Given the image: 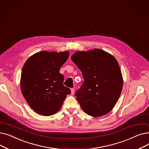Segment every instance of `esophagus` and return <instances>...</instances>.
<instances>
[{
	"mask_svg": "<svg viewBox=\"0 0 149 149\" xmlns=\"http://www.w3.org/2000/svg\"><path fill=\"white\" fill-rule=\"evenodd\" d=\"M71 94L72 95H74V88H71Z\"/></svg>",
	"mask_w": 149,
	"mask_h": 149,
	"instance_id": "1",
	"label": "esophagus"
}]
</instances>
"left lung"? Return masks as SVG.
Instances as JSON below:
<instances>
[{"mask_svg":"<svg viewBox=\"0 0 149 149\" xmlns=\"http://www.w3.org/2000/svg\"><path fill=\"white\" fill-rule=\"evenodd\" d=\"M71 60L80 69L84 79L75 93L84 112L94 117L108 113L118 101L123 88L118 61L110 54L99 49L78 51Z\"/></svg>","mask_w":149,"mask_h":149,"instance_id":"left-lung-1","label":"left lung"}]
</instances>
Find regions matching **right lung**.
I'll list each match as a JSON object with an SVG mask.
<instances>
[{
  "mask_svg": "<svg viewBox=\"0 0 149 149\" xmlns=\"http://www.w3.org/2000/svg\"><path fill=\"white\" fill-rule=\"evenodd\" d=\"M69 56L68 51L37 52L23 67L20 86L22 95L38 114L49 116L61 108L70 89L63 84L60 69Z\"/></svg>",
  "mask_w": 149,
  "mask_h": 149,
  "instance_id": "right-lung-1",
  "label": "right lung"
}]
</instances>
